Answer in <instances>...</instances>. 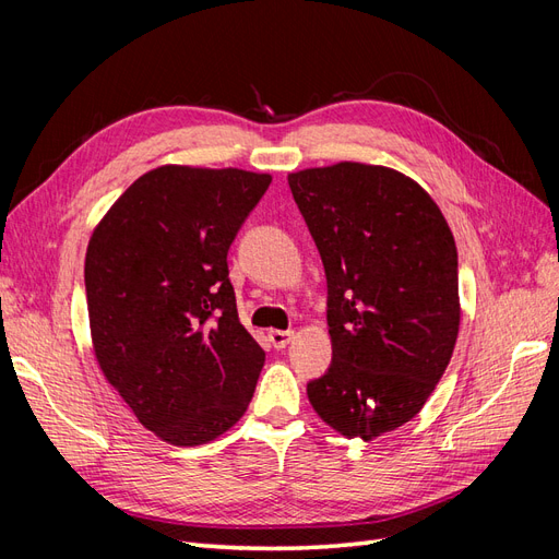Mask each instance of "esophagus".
Returning <instances> with one entry per match:
<instances>
[{
	"label": "esophagus",
	"mask_w": 559,
	"mask_h": 559,
	"mask_svg": "<svg viewBox=\"0 0 559 559\" xmlns=\"http://www.w3.org/2000/svg\"><path fill=\"white\" fill-rule=\"evenodd\" d=\"M267 341L273 343L275 349H284L286 345H289V343L294 341V331H277V329H275V331L267 333Z\"/></svg>",
	"instance_id": "esophagus-1"
}]
</instances>
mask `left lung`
<instances>
[{
  "mask_svg": "<svg viewBox=\"0 0 559 559\" xmlns=\"http://www.w3.org/2000/svg\"><path fill=\"white\" fill-rule=\"evenodd\" d=\"M326 273L333 359L308 382L329 427L370 441L413 419L460 333V273L445 216L405 175L337 163L289 175Z\"/></svg>",
  "mask_w": 559,
  "mask_h": 559,
  "instance_id": "1",
  "label": "left lung"
}]
</instances>
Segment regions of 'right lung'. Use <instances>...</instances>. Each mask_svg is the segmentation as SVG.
Returning a JSON list of instances; mask_svg holds the SVG:
<instances>
[{"label": "right lung", "mask_w": 559, "mask_h": 559, "mask_svg": "<svg viewBox=\"0 0 559 559\" xmlns=\"http://www.w3.org/2000/svg\"><path fill=\"white\" fill-rule=\"evenodd\" d=\"M270 175L163 165L130 183L86 251L99 368L142 425L202 445L238 421L265 352L240 324L228 249Z\"/></svg>", "instance_id": "obj_1"}]
</instances>
